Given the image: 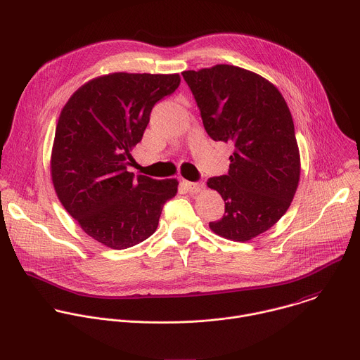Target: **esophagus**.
<instances>
[{
    "label": "esophagus",
    "mask_w": 360,
    "mask_h": 360,
    "mask_svg": "<svg viewBox=\"0 0 360 360\" xmlns=\"http://www.w3.org/2000/svg\"><path fill=\"white\" fill-rule=\"evenodd\" d=\"M182 185L184 188L191 192V193H198L200 191H203L205 185L202 182H189V181H182Z\"/></svg>",
    "instance_id": "esophagus-1"
}]
</instances>
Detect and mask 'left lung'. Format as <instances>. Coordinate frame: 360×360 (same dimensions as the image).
<instances>
[{
    "mask_svg": "<svg viewBox=\"0 0 360 360\" xmlns=\"http://www.w3.org/2000/svg\"><path fill=\"white\" fill-rule=\"evenodd\" d=\"M214 141L232 142L226 175L208 179L225 200L219 236L246 242L272 228L288 211L300 176V157L288 104L279 89L252 71L219 64L184 71Z\"/></svg>",
    "mask_w": 360,
    "mask_h": 360,
    "instance_id": "1",
    "label": "left lung"
}]
</instances>
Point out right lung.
<instances>
[{
  "label": "right lung",
  "mask_w": 360,
  "mask_h": 360,
  "mask_svg": "<svg viewBox=\"0 0 360 360\" xmlns=\"http://www.w3.org/2000/svg\"><path fill=\"white\" fill-rule=\"evenodd\" d=\"M178 74L114 72L78 88L60 114L51 153L58 199L82 231L112 249L131 248L158 228L176 179L128 172L160 99L179 86Z\"/></svg>",
  "instance_id": "add662e5"
}]
</instances>
